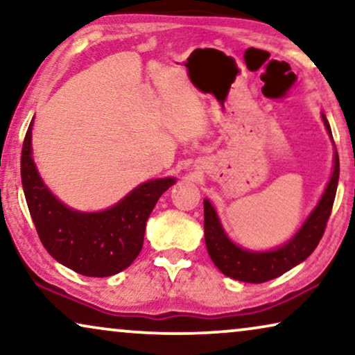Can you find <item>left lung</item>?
I'll list each match as a JSON object with an SVG mask.
<instances>
[{"label": "left lung", "instance_id": "obj_1", "mask_svg": "<svg viewBox=\"0 0 355 355\" xmlns=\"http://www.w3.org/2000/svg\"><path fill=\"white\" fill-rule=\"evenodd\" d=\"M323 123L327 125L328 134L331 135L327 116L322 114ZM339 179V157L334 152V169L329 179L324 193L320 198L318 205L310 213L302 227L297 231L293 239L283 247L270 252H250L237 247L226 232L215 208L211 203L203 200V230H205V244L207 250L213 263L223 275L230 276L232 279L244 281V283H265V281L275 279L286 271L294 268L300 261H304L312 252L317 249L320 239L323 237L324 227H327L328 218L331 215L334 196H336Z\"/></svg>", "mask_w": 355, "mask_h": 355}]
</instances>
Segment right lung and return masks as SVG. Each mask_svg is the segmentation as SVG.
Wrapping results in <instances>:
<instances>
[{"label":"right lung","instance_id":"add662e5","mask_svg":"<svg viewBox=\"0 0 355 355\" xmlns=\"http://www.w3.org/2000/svg\"><path fill=\"white\" fill-rule=\"evenodd\" d=\"M32 124L22 145L21 178L28 211L53 259L84 276L105 278L128 268L144 245L145 225L174 178L140 184L105 211L84 213L62 205L43 184L32 159Z\"/></svg>","mask_w":355,"mask_h":355}]
</instances>
